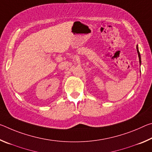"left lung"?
<instances>
[{"mask_svg":"<svg viewBox=\"0 0 152 152\" xmlns=\"http://www.w3.org/2000/svg\"><path fill=\"white\" fill-rule=\"evenodd\" d=\"M137 53H138V56H139V59H140V62L141 63V56H140V51L138 50V48L137 46Z\"/></svg>","mask_w":152,"mask_h":152,"instance_id":"8db88e82","label":"left lung"}]
</instances>
